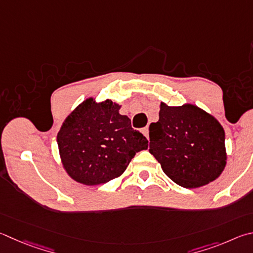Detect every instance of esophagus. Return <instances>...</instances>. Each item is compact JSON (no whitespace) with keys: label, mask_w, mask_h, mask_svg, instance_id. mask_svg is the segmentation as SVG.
<instances>
[{"label":"esophagus","mask_w":253,"mask_h":253,"mask_svg":"<svg viewBox=\"0 0 253 253\" xmlns=\"http://www.w3.org/2000/svg\"><path fill=\"white\" fill-rule=\"evenodd\" d=\"M142 134H144L145 135V137H146V138L147 139H148L149 138V129H148V127H145V128H142Z\"/></svg>","instance_id":"34e87169"}]
</instances>
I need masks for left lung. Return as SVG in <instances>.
Masks as SVG:
<instances>
[{"mask_svg": "<svg viewBox=\"0 0 253 253\" xmlns=\"http://www.w3.org/2000/svg\"><path fill=\"white\" fill-rule=\"evenodd\" d=\"M149 153L177 185L199 188L227 165L224 130L212 115L195 104L159 105V121L149 126Z\"/></svg>", "mask_w": 253, "mask_h": 253, "instance_id": "left-lung-1", "label": "left lung"}]
</instances>
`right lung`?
Instances as JSON below:
<instances>
[{"instance_id": "1", "label": "right lung", "mask_w": 253, "mask_h": 253, "mask_svg": "<svg viewBox=\"0 0 253 253\" xmlns=\"http://www.w3.org/2000/svg\"><path fill=\"white\" fill-rule=\"evenodd\" d=\"M122 105L88 97L64 119L57 146L64 170L73 180L96 186L121 177L136 153L148 148L146 137L119 114Z\"/></svg>"}]
</instances>
